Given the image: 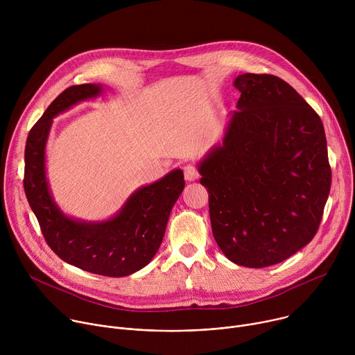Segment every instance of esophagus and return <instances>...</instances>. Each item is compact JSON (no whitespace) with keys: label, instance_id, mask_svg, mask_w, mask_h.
Wrapping results in <instances>:
<instances>
[{"label":"esophagus","instance_id":"esophagus-1","mask_svg":"<svg viewBox=\"0 0 355 355\" xmlns=\"http://www.w3.org/2000/svg\"><path fill=\"white\" fill-rule=\"evenodd\" d=\"M184 177L187 181H195L199 178V173H198V168L192 164H188L184 167Z\"/></svg>","mask_w":355,"mask_h":355}]
</instances>
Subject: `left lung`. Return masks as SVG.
Here are the masks:
<instances>
[{
  "label": "left lung",
  "instance_id": "obj_1",
  "mask_svg": "<svg viewBox=\"0 0 355 355\" xmlns=\"http://www.w3.org/2000/svg\"><path fill=\"white\" fill-rule=\"evenodd\" d=\"M222 143L198 163L214 237L234 264L264 268L316 234L331 185L323 123L288 83L241 74Z\"/></svg>",
  "mask_w": 355,
  "mask_h": 355
}]
</instances>
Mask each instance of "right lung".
Instances as JSON below:
<instances>
[{"mask_svg": "<svg viewBox=\"0 0 355 355\" xmlns=\"http://www.w3.org/2000/svg\"><path fill=\"white\" fill-rule=\"evenodd\" d=\"M103 91L101 84L73 85L49 105L26 139L24 188L47 244L63 261L98 275L126 277L156 256L185 182L184 173L175 168L136 189L116 215L103 222L74 219L59 208L46 177V143L53 118Z\"/></svg>", "mask_w": 355, "mask_h": 355, "instance_id": "right-lung-1", "label": "right lung"}]
</instances>
